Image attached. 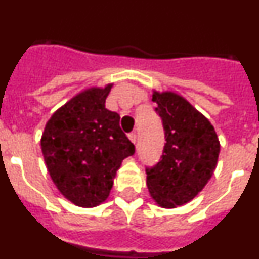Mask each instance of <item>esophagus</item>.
Masks as SVG:
<instances>
[{"label": "esophagus", "instance_id": "obj_1", "mask_svg": "<svg viewBox=\"0 0 259 259\" xmlns=\"http://www.w3.org/2000/svg\"><path fill=\"white\" fill-rule=\"evenodd\" d=\"M128 139L131 140L132 144H135V145H136V143H137V135H136V132H132V134L128 135Z\"/></svg>", "mask_w": 259, "mask_h": 259}]
</instances>
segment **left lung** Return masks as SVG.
I'll list each match as a JSON object with an SVG mask.
<instances>
[{"mask_svg":"<svg viewBox=\"0 0 259 259\" xmlns=\"http://www.w3.org/2000/svg\"><path fill=\"white\" fill-rule=\"evenodd\" d=\"M166 144L162 159L146 168V185L158 206L174 209L193 200L218 163L221 144L206 116L175 92L153 91Z\"/></svg>","mask_w":259,"mask_h":259,"instance_id":"1","label":"left lung"}]
</instances>
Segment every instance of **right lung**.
Here are the masks:
<instances>
[{
    "label": "right lung",
    "instance_id": "right-lung-1",
    "mask_svg": "<svg viewBox=\"0 0 259 259\" xmlns=\"http://www.w3.org/2000/svg\"><path fill=\"white\" fill-rule=\"evenodd\" d=\"M113 84L84 89L47 122L41 150L57 189L80 207L109 197L116 171L135 146L119 125V114L105 107Z\"/></svg>",
    "mask_w": 259,
    "mask_h": 259
}]
</instances>
